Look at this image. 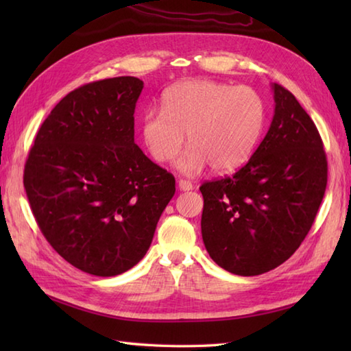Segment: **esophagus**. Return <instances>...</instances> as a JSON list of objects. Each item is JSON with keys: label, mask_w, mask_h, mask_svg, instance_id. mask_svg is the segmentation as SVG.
Listing matches in <instances>:
<instances>
[{"label": "esophagus", "mask_w": 351, "mask_h": 351, "mask_svg": "<svg viewBox=\"0 0 351 351\" xmlns=\"http://www.w3.org/2000/svg\"><path fill=\"white\" fill-rule=\"evenodd\" d=\"M178 187H180V190H182V191H190V190H193L195 185H193V182H190V181L180 180L178 181Z\"/></svg>", "instance_id": "obj_1"}]
</instances>
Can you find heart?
<instances>
[{
    "mask_svg": "<svg viewBox=\"0 0 351 351\" xmlns=\"http://www.w3.org/2000/svg\"><path fill=\"white\" fill-rule=\"evenodd\" d=\"M265 122V106L256 90L211 80H191L162 96V111L151 108L141 119V137L154 160L166 162L184 143L175 166L196 175L208 164L232 171L249 161Z\"/></svg>",
    "mask_w": 351,
    "mask_h": 351,
    "instance_id": "1",
    "label": "heart"
}]
</instances>
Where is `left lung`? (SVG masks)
I'll list each match as a JSON object with an SVG mask.
<instances>
[{"label":"left lung","instance_id":"8db88e82","mask_svg":"<svg viewBox=\"0 0 351 351\" xmlns=\"http://www.w3.org/2000/svg\"><path fill=\"white\" fill-rule=\"evenodd\" d=\"M264 140L234 175L204 182L202 238L226 271L258 276L299 249L326 191L327 160L315 123L295 96L273 84Z\"/></svg>","mask_w":351,"mask_h":351}]
</instances>
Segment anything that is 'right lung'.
Returning <instances> with one entry per match:
<instances>
[{"instance_id": "1", "label": "right lung", "mask_w": 351, "mask_h": 351, "mask_svg": "<svg viewBox=\"0 0 351 351\" xmlns=\"http://www.w3.org/2000/svg\"><path fill=\"white\" fill-rule=\"evenodd\" d=\"M136 77L68 93L37 131L24 187L43 237L73 267L101 278L146 255L175 178L134 143Z\"/></svg>"}]
</instances>
